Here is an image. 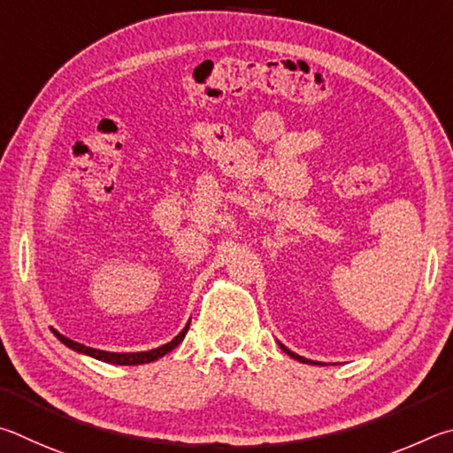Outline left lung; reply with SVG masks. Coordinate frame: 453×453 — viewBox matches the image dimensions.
<instances>
[{
  "mask_svg": "<svg viewBox=\"0 0 453 453\" xmlns=\"http://www.w3.org/2000/svg\"><path fill=\"white\" fill-rule=\"evenodd\" d=\"M279 346L282 348V350H284V352H287V354L290 356V358H295V360H298V362H303V364H319V362H314V360H306V358H303V356H298V354H295V352H290V350H288V348H287V346H284V344H280V342H279Z\"/></svg>",
  "mask_w": 453,
  "mask_h": 453,
  "instance_id": "1",
  "label": "left lung"
}]
</instances>
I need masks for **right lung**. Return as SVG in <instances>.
Here are the masks:
<instances>
[{
	"mask_svg": "<svg viewBox=\"0 0 453 453\" xmlns=\"http://www.w3.org/2000/svg\"><path fill=\"white\" fill-rule=\"evenodd\" d=\"M188 324H190V320L187 322V326L182 328L179 334L171 340V342H166V344L158 346V348H153V350H147V352H105V350H97V348H89L85 344L73 342V340H69L67 336L59 334V332L53 330V328H51V332L55 336H58V340H61L63 344L71 348V350L79 352V354H87L95 360H101V362H107V364H119V366H137V364H149V362H155L158 358H163V356L169 354L173 348H177L188 332Z\"/></svg>",
	"mask_w": 453,
	"mask_h": 453,
	"instance_id": "1",
	"label": "right lung"
}]
</instances>
